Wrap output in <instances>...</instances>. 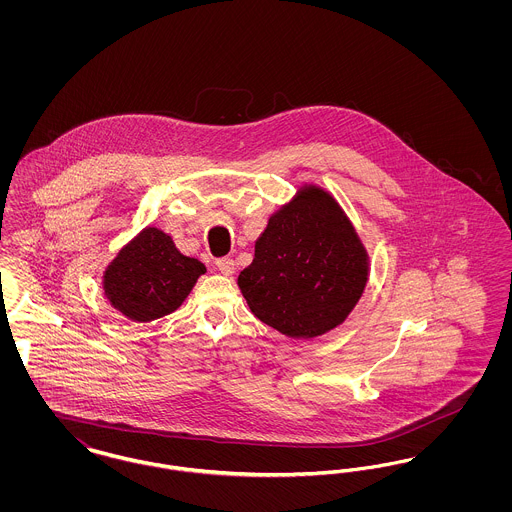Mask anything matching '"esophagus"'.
Wrapping results in <instances>:
<instances>
[{
    "label": "esophagus",
    "instance_id": "obj_1",
    "mask_svg": "<svg viewBox=\"0 0 512 512\" xmlns=\"http://www.w3.org/2000/svg\"><path fill=\"white\" fill-rule=\"evenodd\" d=\"M217 268L220 270V274H224V276H232L234 274V270H236V263H234V259H230V257H222V259H217Z\"/></svg>",
    "mask_w": 512,
    "mask_h": 512
}]
</instances>
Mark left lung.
I'll list each match as a JSON object with an SVG mask.
<instances>
[{
	"label": "left lung",
	"mask_w": 512,
	"mask_h": 512,
	"mask_svg": "<svg viewBox=\"0 0 512 512\" xmlns=\"http://www.w3.org/2000/svg\"><path fill=\"white\" fill-rule=\"evenodd\" d=\"M368 272L366 247L336 197L303 184L270 215L238 286L259 320L293 340H313L345 322Z\"/></svg>",
	"instance_id": "1"
}]
</instances>
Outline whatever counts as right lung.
Wrapping results in <instances>:
<instances>
[{
	"label": "right lung",
	"instance_id": "1",
	"mask_svg": "<svg viewBox=\"0 0 512 512\" xmlns=\"http://www.w3.org/2000/svg\"><path fill=\"white\" fill-rule=\"evenodd\" d=\"M205 272L201 261L178 251L169 234L146 226L122 245L101 286L115 311L134 322H151L174 313Z\"/></svg>",
	"mask_w": 512,
	"mask_h": 512
}]
</instances>
